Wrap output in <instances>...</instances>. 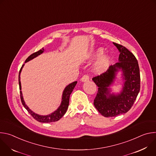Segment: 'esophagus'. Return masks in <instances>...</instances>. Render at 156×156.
I'll list each match as a JSON object with an SVG mask.
<instances>
[{
	"instance_id": "1",
	"label": "esophagus",
	"mask_w": 156,
	"mask_h": 156,
	"mask_svg": "<svg viewBox=\"0 0 156 156\" xmlns=\"http://www.w3.org/2000/svg\"><path fill=\"white\" fill-rule=\"evenodd\" d=\"M89 80H90V78H89V76H88L87 75H84V76L81 78V81L82 82H86V81H89Z\"/></svg>"
}]
</instances>
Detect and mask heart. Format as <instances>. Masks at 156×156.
I'll return each instance as SVG.
<instances>
[{
  "label": "heart",
  "mask_w": 156,
  "mask_h": 156,
  "mask_svg": "<svg viewBox=\"0 0 156 156\" xmlns=\"http://www.w3.org/2000/svg\"><path fill=\"white\" fill-rule=\"evenodd\" d=\"M104 52V49L103 48H99L95 49L93 52L88 54L87 59L93 60L96 58L101 56ZM111 57L108 54H105L101 56L94 64L93 71L96 73H102L105 72L110 63Z\"/></svg>",
  "instance_id": "obj_1"
}]
</instances>
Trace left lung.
Instances as JSON below:
<instances>
[{"label": "left lung", "instance_id": "1", "mask_svg": "<svg viewBox=\"0 0 156 156\" xmlns=\"http://www.w3.org/2000/svg\"><path fill=\"white\" fill-rule=\"evenodd\" d=\"M114 44L120 52L119 62L110 66L105 73L93 78L98 86L94 105L105 117L126 113L134 104L140 90V69L136 57L125 47L115 42ZM120 71L123 82L122 90L119 94H114L110 87Z\"/></svg>", "mask_w": 156, "mask_h": 156}]
</instances>
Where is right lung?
<instances>
[{"instance_id":"1","label":"right lung","mask_w":156,"mask_h":156,"mask_svg":"<svg viewBox=\"0 0 156 156\" xmlns=\"http://www.w3.org/2000/svg\"><path fill=\"white\" fill-rule=\"evenodd\" d=\"M44 49L42 48L39 51L33 53V54L30 55L27 58V60H25V63H27V62L33 60V58H36L38 55H39L41 54H42L44 52ZM24 65H25V64H23V65H22L21 68V69L20 70L19 76H18V82H19L20 90V98H21V101L22 104H23L24 107L28 110V112L30 114V115L35 120H36L37 121L39 122H42V123H51V122H56V121L59 120L63 116V115L66 113V110H67V108L69 107L70 96L72 92L73 91L74 87H75V86H76V84L77 83V81H74V82L69 84V85H67L65 87L64 90L63 91V93H62V101H61L60 105L57 108V109L54 111V112H53L51 114H50L49 115H39V114H36L35 112H34L33 111H32L27 106V105L25 104V102L24 99H23V94H22V91H21V81H20V74H21L22 69L23 68V66Z\"/></svg>"}]
</instances>
